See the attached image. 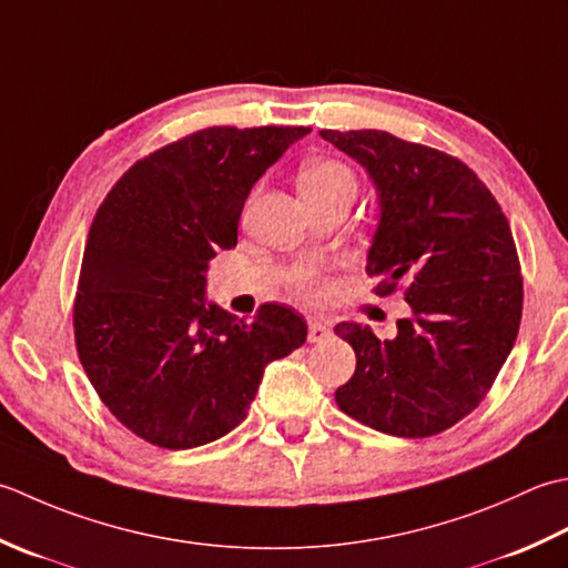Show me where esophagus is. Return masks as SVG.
<instances>
[{
    "instance_id": "esophagus-1",
    "label": "esophagus",
    "mask_w": 568,
    "mask_h": 568,
    "mask_svg": "<svg viewBox=\"0 0 568 568\" xmlns=\"http://www.w3.org/2000/svg\"><path fill=\"white\" fill-rule=\"evenodd\" d=\"M331 335V326L326 321H308V341L311 343H321V341H326Z\"/></svg>"
}]
</instances>
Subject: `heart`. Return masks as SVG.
Instances as JSON below:
<instances>
[{
	"mask_svg": "<svg viewBox=\"0 0 568 568\" xmlns=\"http://www.w3.org/2000/svg\"><path fill=\"white\" fill-rule=\"evenodd\" d=\"M298 189H301V195L306 199V203L335 199V195H353L355 199L357 181H355V173L345 164H341V161L314 159L301 166ZM292 282L296 286V292L304 296H316L323 292L321 276L311 270L294 274Z\"/></svg>",
	"mask_w": 568,
	"mask_h": 568,
	"instance_id": "heart-1",
	"label": "heart"
}]
</instances>
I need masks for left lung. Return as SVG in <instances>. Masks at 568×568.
<instances>
[{"mask_svg": "<svg viewBox=\"0 0 568 568\" xmlns=\"http://www.w3.org/2000/svg\"><path fill=\"white\" fill-rule=\"evenodd\" d=\"M321 136L373 179L379 225L365 270L377 296L402 288L412 308L392 341L361 323L335 326L357 361L335 402L382 434H442L485 399L517 338L523 274L510 223L456 156L379 130Z\"/></svg>", "mask_w": 568, "mask_h": 568, "instance_id": "left-lung-1", "label": "left lung"}]
</instances>
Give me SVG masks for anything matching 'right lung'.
<instances>
[{
    "instance_id": "add662e5",
    "label": "right lung",
    "mask_w": 568,
    "mask_h": 568,
    "mask_svg": "<svg viewBox=\"0 0 568 568\" xmlns=\"http://www.w3.org/2000/svg\"><path fill=\"white\" fill-rule=\"evenodd\" d=\"M311 126H207L122 173L90 225L73 301L80 365L114 419L159 448L245 419L262 373L306 341L294 308L237 321L205 304L207 262L237 245L254 183Z\"/></svg>"
}]
</instances>
